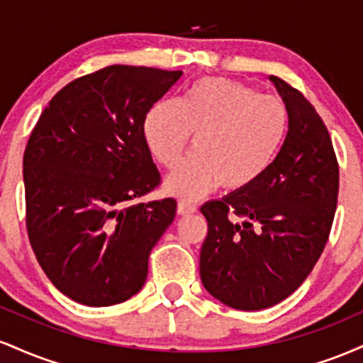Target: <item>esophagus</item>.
<instances>
[{
    "label": "esophagus",
    "instance_id": "obj_1",
    "mask_svg": "<svg viewBox=\"0 0 363 363\" xmlns=\"http://www.w3.org/2000/svg\"><path fill=\"white\" fill-rule=\"evenodd\" d=\"M196 211V206L189 201H179L177 203V213L179 215H191Z\"/></svg>",
    "mask_w": 363,
    "mask_h": 363
}]
</instances>
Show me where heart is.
I'll return each instance as SVG.
<instances>
[{"label":"heart","instance_id":"b5f03b06","mask_svg":"<svg viewBox=\"0 0 363 363\" xmlns=\"http://www.w3.org/2000/svg\"><path fill=\"white\" fill-rule=\"evenodd\" d=\"M289 131V107L274 95L228 78L208 77L181 101L148 111L145 140L165 169H174L194 135L193 152L165 181V191L194 199L220 186L242 191L268 172Z\"/></svg>","mask_w":363,"mask_h":363}]
</instances>
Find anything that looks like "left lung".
Wrapping results in <instances>:
<instances>
[{"instance_id":"8db88e82","label":"left lung","mask_w":363,"mask_h":363,"mask_svg":"<svg viewBox=\"0 0 363 363\" xmlns=\"http://www.w3.org/2000/svg\"><path fill=\"white\" fill-rule=\"evenodd\" d=\"M269 80L289 107V133L273 165L252 186L201 206V281L239 311L272 307L302 285L324 251L338 203L340 167L326 124L297 89Z\"/></svg>"}]
</instances>
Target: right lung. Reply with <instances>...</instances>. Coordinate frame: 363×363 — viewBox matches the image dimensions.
I'll use <instances>...</instances> for the list:
<instances>
[{
	"instance_id": "1",
	"label": "right lung",
	"mask_w": 363,
	"mask_h": 363,
	"mask_svg": "<svg viewBox=\"0 0 363 363\" xmlns=\"http://www.w3.org/2000/svg\"><path fill=\"white\" fill-rule=\"evenodd\" d=\"M182 72L112 65L51 99L23 153L27 232L61 294L90 307L138 294L177 203H141L160 184L145 119Z\"/></svg>"
}]
</instances>
